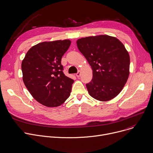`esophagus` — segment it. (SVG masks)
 <instances>
[{
    "mask_svg": "<svg viewBox=\"0 0 153 153\" xmlns=\"http://www.w3.org/2000/svg\"><path fill=\"white\" fill-rule=\"evenodd\" d=\"M76 76L77 77H79V76H81V72H80L79 71L76 74Z\"/></svg>",
    "mask_w": 153,
    "mask_h": 153,
    "instance_id": "esophagus-1",
    "label": "esophagus"
}]
</instances>
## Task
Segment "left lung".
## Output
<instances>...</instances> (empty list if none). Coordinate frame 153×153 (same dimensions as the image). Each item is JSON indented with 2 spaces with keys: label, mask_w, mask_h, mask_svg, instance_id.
<instances>
[{
  "label": "left lung",
  "mask_w": 153,
  "mask_h": 153,
  "mask_svg": "<svg viewBox=\"0 0 153 153\" xmlns=\"http://www.w3.org/2000/svg\"><path fill=\"white\" fill-rule=\"evenodd\" d=\"M76 44L93 71L92 79L86 84L89 95L101 101L116 97L130 74V56L124 45L107 35L81 38Z\"/></svg>",
  "instance_id": "left-lung-1"
}]
</instances>
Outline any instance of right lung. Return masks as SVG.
I'll return each mask as SVG.
<instances>
[{"label": "right lung", "instance_id": "1", "mask_svg": "<svg viewBox=\"0 0 153 153\" xmlns=\"http://www.w3.org/2000/svg\"><path fill=\"white\" fill-rule=\"evenodd\" d=\"M69 40L40 43L30 48L22 63L23 81L33 98L40 104L54 107L69 97L74 79L63 73L62 58Z\"/></svg>", "mask_w": 153, "mask_h": 153}]
</instances>
